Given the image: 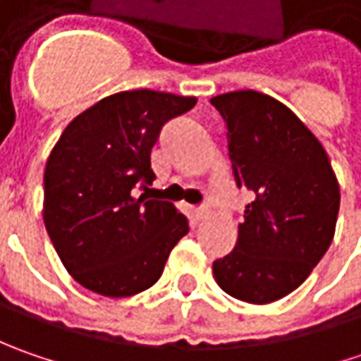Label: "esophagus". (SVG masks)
Wrapping results in <instances>:
<instances>
[{
    "label": "esophagus",
    "instance_id": "34e87169",
    "mask_svg": "<svg viewBox=\"0 0 361 361\" xmlns=\"http://www.w3.org/2000/svg\"><path fill=\"white\" fill-rule=\"evenodd\" d=\"M192 215H195L197 221H204V219L209 216V211H207L204 207H201V209H195V211H192Z\"/></svg>",
    "mask_w": 361,
    "mask_h": 361
}]
</instances>
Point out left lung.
I'll list each match as a JSON object with an SVG mask.
<instances>
[{
    "label": "left lung",
    "instance_id": "left-lung-1",
    "mask_svg": "<svg viewBox=\"0 0 361 361\" xmlns=\"http://www.w3.org/2000/svg\"><path fill=\"white\" fill-rule=\"evenodd\" d=\"M233 174L253 190L235 249L213 263L219 287L247 303H271L303 283L336 233L340 185L326 148L279 100L257 90L219 94Z\"/></svg>",
    "mask_w": 361,
    "mask_h": 361
}]
</instances>
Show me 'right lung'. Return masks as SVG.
Returning a JSON list of instances; mask_svg holds the SVG:
<instances>
[{
    "mask_svg": "<svg viewBox=\"0 0 361 361\" xmlns=\"http://www.w3.org/2000/svg\"><path fill=\"white\" fill-rule=\"evenodd\" d=\"M197 104L171 92H116L72 120L44 173V223L66 271L106 298H130L159 281L187 216L164 201L136 199L152 185L160 128Z\"/></svg>",
    "mask_w": 361,
    "mask_h": 361,
    "instance_id": "1",
    "label": "right lung"
}]
</instances>
